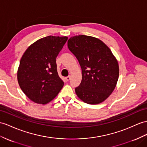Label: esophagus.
Returning <instances> with one entry per match:
<instances>
[{
	"label": "esophagus",
	"instance_id": "34e87169",
	"mask_svg": "<svg viewBox=\"0 0 147 147\" xmlns=\"http://www.w3.org/2000/svg\"><path fill=\"white\" fill-rule=\"evenodd\" d=\"M70 78H71V76H67V77H66V80L67 81H69Z\"/></svg>",
	"mask_w": 147,
	"mask_h": 147
}]
</instances>
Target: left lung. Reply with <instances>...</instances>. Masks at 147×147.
<instances>
[{
	"label": "left lung",
	"instance_id": "8db88e82",
	"mask_svg": "<svg viewBox=\"0 0 147 147\" xmlns=\"http://www.w3.org/2000/svg\"><path fill=\"white\" fill-rule=\"evenodd\" d=\"M67 47L76 56L82 70V80L75 88L79 98L89 104L106 100L114 91L119 75L117 60L110 48L96 38L74 36Z\"/></svg>",
	"mask_w": 147,
	"mask_h": 147
}]
</instances>
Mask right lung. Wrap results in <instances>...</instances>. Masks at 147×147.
Segmentation results:
<instances>
[{
	"instance_id": "obj_1",
	"label": "right lung",
	"mask_w": 147,
	"mask_h": 147,
	"mask_svg": "<svg viewBox=\"0 0 147 147\" xmlns=\"http://www.w3.org/2000/svg\"><path fill=\"white\" fill-rule=\"evenodd\" d=\"M67 40L66 36L44 37L31 45L22 56L18 82L34 102L46 104L62 89L64 82L58 76L56 58Z\"/></svg>"
}]
</instances>
